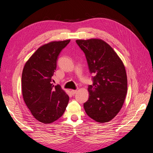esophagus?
<instances>
[{
    "label": "esophagus",
    "mask_w": 153,
    "mask_h": 153,
    "mask_svg": "<svg viewBox=\"0 0 153 153\" xmlns=\"http://www.w3.org/2000/svg\"><path fill=\"white\" fill-rule=\"evenodd\" d=\"M71 94H72V95H74V94L77 92V90H72V91H71Z\"/></svg>",
    "instance_id": "34e87169"
}]
</instances>
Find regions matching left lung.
<instances>
[{
	"label": "left lung",
	"instance_id": "obj_1",
	"mask_svg": "<svg viewBox=\"0 0 153 153\" xmlns=\"http://www.w3.org/2000/svg\"><path fill=\"white\" fill-rule=\"evenodd\" d=\"M85 54L93 84L88 86L89 98L84 103L87 115L105 123L121 110L127 92L124 64L108 44L99 39L76 41Z\"/></svg>",
	"mask_w": 153,
	"mask_h": 153
}]
</instances>
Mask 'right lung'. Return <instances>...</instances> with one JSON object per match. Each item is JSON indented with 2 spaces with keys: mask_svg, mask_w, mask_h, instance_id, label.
I'll list each match as a JSON object with an SVG mask.
<instances>
[{
  "mask_svg": "<svg viewBox=\"0 0 153 153\" xmlns=\"http://www.w3.org/2000/svg\"><path fill=\"white\" fill-rule=\"evenodd\" d=\"M70 39L46 44L26 62L22 76L23 100L39 122L51 123L59 119L68 104L69 96L61 86L53 85V76L58 56Z\"/></svg>",
  "mask_w": 153,
  "mask_h": 153,
  "instance_id": "right-lung-1",
  "label": "right lung"
}]
</instances>
